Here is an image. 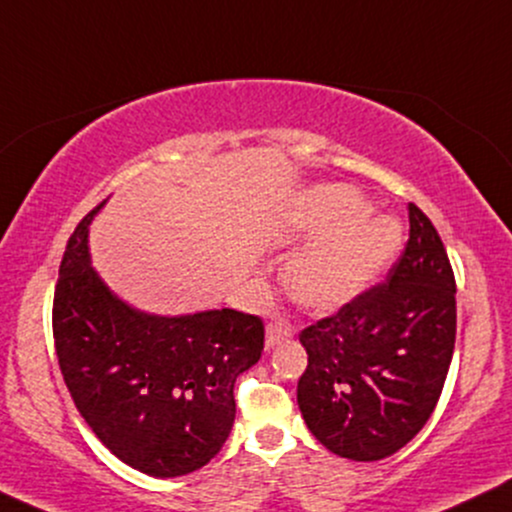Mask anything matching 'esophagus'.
I'll return each mask as SVG.
<instances>
[{"label":"esophagus","instance_id":"1","mask_svg":"<svg viewBox=\"0 0 512 512\" xmlns=\"http://www.w3.org/2000/svg\"><path fill=\"white\" fill-rule=\"evenodd\" d=\"M292 334H294V327L292 325L285 323V320H275V323H270L266 327V349L268 351L275 349L277 344L287 342V339L292 337Z\"/></svg>","mask_w":512,"mask_h":512}]
</instances>
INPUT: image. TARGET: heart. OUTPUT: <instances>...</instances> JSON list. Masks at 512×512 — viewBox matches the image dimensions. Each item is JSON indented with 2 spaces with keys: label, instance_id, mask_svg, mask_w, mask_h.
Instances as JSON below:
<instances>
[{
  "label": "heart",
  "instance_id": "b5f03b06",
  "mask_svg": "<svg viewBox=\"0 0 512 512\" xmlns=\"http://www.w3.org/2000/svg\"><path fill=\"white\" fill-rule=\"evenodd\" d=\"M370 211V201L344 185L315 187L301 199L299 223L315 239L289 258L282 273L296 304L337 311L387 268L401 246V225Z\"/></svg>",
  "mask_w": 512,
  "mask_h": 512
}]
</instances>
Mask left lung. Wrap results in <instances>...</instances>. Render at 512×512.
Segmentation results:
<instances>
[{"label": "left lung", "instance_id": "1", "mask_svg": "<svg viewBox=\"0 0 512 512\" xmlns=\"http://www.w3.org/2000/svg\"><path fill=\"white\" fill-rule=\"evenodd\" d=\"M410 237L387 282L306 327L296 401L313 437L351 460L396 453L430 420L456 344V280L432 220L408 204Z\"/></svg>", "mask_w": 512, "mask_h": 512}]
</instances>
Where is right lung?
<instances>
[{
  "mask_svg": "<svg viewBox=\"0 0 512 512\" xmlns=\"http://www.w3.org/2000/svg\"><path fill=\"white\" fill-rule=\"evenodd\" d=\"M75 227L54 289V344L75 408L118 460L151 477L204 468L235 422V382L258 363L263 320L220 308L144 313L118 299L92 268L87 230Z\"/></svg>",
  "mask_w": 512,
  "mask_h": 512,
  "instance_id": "add662e5",
  "label": "right lung"
}]
</instances>
